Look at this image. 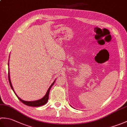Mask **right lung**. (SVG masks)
I'll list each match as a JSON object with an SVG mask.
<instances>
[{"instance_id":"obj_1","label":"right lung","mask_w":127,"mask_h":127,"mask_svg":"<svg viewBox=\"0 0 127 127\" xmlns=\"http://www.w3.org/2000/svg\"><path fill=\"white\" fill-rule=\"evenodd\" d=\"M8 65L9 66V63H8ZM8 77H9V81L10 83V85L11 87V89L12 90V91H13V92L15 93V95L17 96V97L18 98V99L20 100L23 102V104H25V105H27V106H33V107H37V106H42V105H44L45 104H46L47 102V101L48 100V95H49V93H50V91L51 90V87H52V86L53 85L54 83H55L56 80L54 81V82L51 84V85L50 86V87L48 88V90L47 91L45 95H44V96L41 99H40L39 100H35V101H25L23 100L22 99H21L20 97H19L16 93H15V92L14 91V90H13V88L12 86V83L11 82V80H10V72H9V73H8Z\"/></svg>"}]
</instances>
